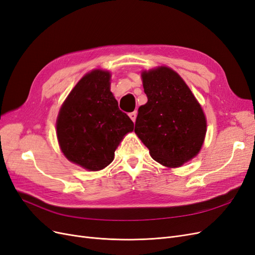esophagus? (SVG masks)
<instances>
[{
  "label": "esophagus",
  "instance_id": "esophagus-1",
  "mask_svg": "<svg viewBox=\"0 0 255 255\" xmlns=\"http://www.w3.org/2000/svg\"><path fill=\"white\" fill-rule=\"evenodd\" d=\"M128 116H129V118L132 119V121H133V122H135V121H136V117H137V112L129 113V114H128Z\"/></svg>",
  "mask_w": 255,
  "mask_h": 255
}]
</instances>
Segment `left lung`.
Returning <instances> with one entry per match:
<instances>
[{
    "mask_svg": "<svg viewBox=\"0 0 255 255\" xmlns=\"http://www.w3.org/2000/svg\"><path fill=\"white\" fill-rule=\"evenodd\" d=\"M148 102L138 109L135 133L157 163L176 168L201 150L206 119L181 76L168 67L141 73Z\"/></svg>",
    "mask_w": 255,
    "mask_h": 255,
    "instance_id": "left-lung-1",
    "label": "left lung"
}]
</instances>
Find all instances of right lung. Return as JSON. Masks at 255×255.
I'll return each mask as SVG.
<instances>
[{"instance_id": "1", "label": "right lung", "mask_w": 255, "mask_h": 255, "mask_svg": "<svg viewBox=\"0 0 255 255\" xmlns=\"http://www.w3.org/2000/svg\"><path fill=\"white\" fill-rule=\"evenodd\" d=\"M111 73L94 70L79 81L65 100L56 121L64 155L87 170L109 166L123 136L134 123L119 110L111 91Z\"/></svg>"}]
</instances>
